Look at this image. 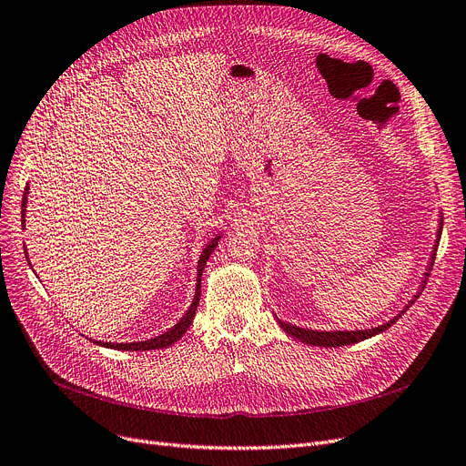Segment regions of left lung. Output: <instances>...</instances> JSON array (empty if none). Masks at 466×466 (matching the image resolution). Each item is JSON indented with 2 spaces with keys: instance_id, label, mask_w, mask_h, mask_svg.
<instances>
[{
  "instance_id": "8db88e82",
  "label": "left lung",
  "mask_w": 466,
  "mask_h": 466,
  "mask_svg": "<svg viewBox=\"0 0 466 466\" xmlns=\"http://www.w3.org/2000/svg\"><path fill=\"white\" fill-rule=\"evenodd\" d=\"M441 219L443 218H440V223H438V233H436V245H434V248H432V254H431V259H428V268H426V273H424V279H422V283H420V290L424 289V283H426V277H428V271L432 269V266H434V258H436V250H438V245H440V237H441V228H443V223H441ZM420 290L415 294V298L420 294ZM413 298V300H415ZM413 300L409 302L394 319H390V321H386L384 325H379V327H373V329H363V330H313V329H304V327H296V325H292V323H287V321H281L277 318V321H279V325H281V329L287 332V334H290V337H294V339H298V340H302V342H306V344H311V346H323V348H337V346H348V344H356V342H361V340H367V339H370V337H375V334H380V332H384L386 329H390L392 327L401 315H403V311H407V308L413 304Z\"/></svg>"
}]
</instances>
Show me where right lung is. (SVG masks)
Wrapping results in <instances>:
<instances>
[{"mask_svg":"<svg viewBox=\"0 0 466 466\" xmlns=\"http://www.w3.org/2000/svg\"><path fill=\"white\" fill-rule=\"evenodd\" d=\"M26 200H28V185H26V189H25V197H23V210H21V214H23V229H25V218H26ZM221 238V233H218L210 243L204 247V250H202V254H200V258H198V266H197V289H195V298H193V302H191V306H189V309L185 311V315L183 318L172 327V329H168L166 332H162V334H158V337H155V339H148V340H141V342H126V344H115V342H101V340H93L96 342L97 346H105V348H113V350H126V351H147V350H160V348H168V346H172L174 342H177L185 332H187V329H189V325L193 323V319H195V313H197V306H198V300H200V281H202V271H204V268H207V262H208V258H210V254L214 252V248L218 247V240ZM26 256H28V252H26Z\"/></svg>","mask_w":466,"mask_h":466,"instance_id":"1","label":"right lung"}]
</instances>
